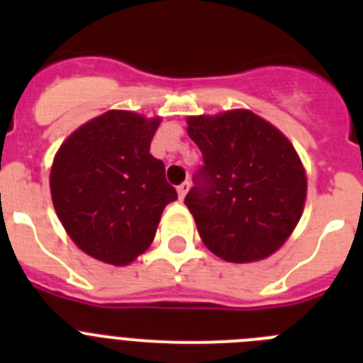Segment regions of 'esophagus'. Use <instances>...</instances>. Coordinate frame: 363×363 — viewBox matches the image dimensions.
I'll return each instance as SVG.
<instances>
[{
    "instance_id": "1",
    "label": "esophagus",
    "mask_w": 363,
    "mask_h": 363,
    "mask_svg": "<svg viewBox=\"0 0 363 363\" xmlns=\"http://www.w3.org/2000/svg\"><path fill=\"white\" fill-rule=\"evenodd\" d=\"M189 187H191V184H189V182H184V184H182V185H178V196H179V200H184L185 194H187V191H189Z\"/></svg>"
}]
</instances>
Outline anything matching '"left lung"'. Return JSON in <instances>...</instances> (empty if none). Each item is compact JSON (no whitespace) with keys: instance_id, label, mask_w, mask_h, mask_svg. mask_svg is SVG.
<instances>
[{"instance_id":"1","label":"left lung","mask_w":363,"mask_h":363,"mask_svg":"<svg viewBox=\"0 0 363 363\" xmlns=\"http://www.w3.org/2000/svg\"><path fill=\"white\" fill-rule=\"evenodd\" d=\"M187 123L203 158L185 196L201 242L233 264L267 258L289 238L306 203L296 150L251 111L191 116Z\"/></svg>"}]
</instances>
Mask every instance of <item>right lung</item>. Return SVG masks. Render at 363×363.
<instances>
[{"label": "right lung", "mask_w": 363, "mask_h": 363, "mask_svg": "<svg viewBox=\"0 0 363 363\" xmlns=\"http://www.w3.org/2000/svg\"><path fill=\"white\" fill-rule=\"evenodd\" d=\"M160 118L108 111L65 140L50 171L57 218L74 243L105 264L147 251L163 209L178 200L165 163L150 154Z\"/></svg>", "instance_id": "obj_1"}]
</instances>
